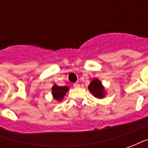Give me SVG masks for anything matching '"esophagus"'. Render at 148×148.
Returning <instances> with one entry per match:
<instances>
[{"label":"esophagus","instance_id":"1","mask_svg":"<svg viewBox=\"0 0 148 148\" xmlns=\"http://www.w3.org/2000/svg\"><path fill=\"white\" fill-rule=\"evenodd\" d=\"M73 86H74V88H79V87H80V84H79V83H74Z\"/></svg>","mask_w":148,"mask_h":148}]
</instances>
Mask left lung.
Instances as JSON below:
<instances>
[{"mask_svg":"<svg viewBox=\"0 0 148 148\" xmlns=\"http://www.w3.org/2000/svg\"><path fill=\"white\" fill-rule=\"evenodd\" d=\"M88 89L90 90V93L98 99H102V98L106 97V88L102 85L101 82L97 77H94L93 79L91 80L90 85L88 86Z\"/></svg>","mask_w":148,"mask_h":148,"instance_id":"8db88e82","label":"left lung"}]
</instances>
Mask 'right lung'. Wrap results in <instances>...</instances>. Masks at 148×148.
Instances as JSON below:
<instances>
[{
  "label": "right lung",
  "mask_w": 148,
  "mask_h": 148,
  "mask_svg": "<svg viewBox=\"0 0 148 148\" xmlns=\"http://www.w3.org/2000/svg\"><path fill=\"white\" fill-rule=\"evenodd\" d=\"M70 90L68 86H59L57 84H54L51 87V94L53 99L56 101L60 102L62 101L65 95L66 94L68 90Z\"/></svg>",
  "instance_id": "obj_1"
}]
</instances>
